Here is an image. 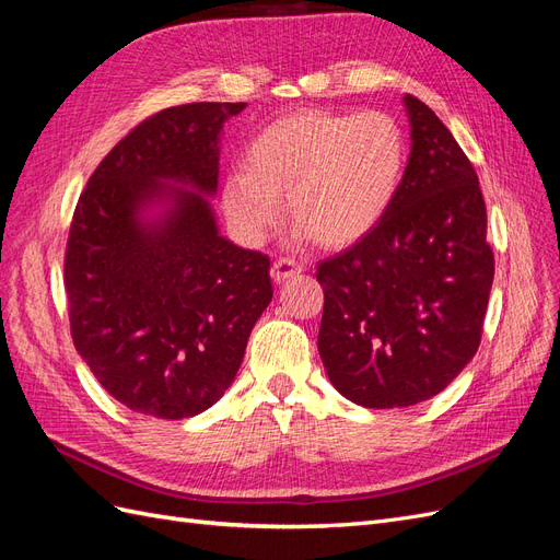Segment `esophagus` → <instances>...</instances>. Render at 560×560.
Segmentation results:
<instances>
[{
    "instance_id": "obj_1",
    "label": "esophagus",
    "mask_w": 560,
    "mask_h": 560,
    "mask_svg": "<svg viewBox=\"0 0 560 560\" xmlns=\"http://www.w3.org/2000/svg\"><path fill=\"white\" fill-rule=\"evenodd\" d=\"M303 270V264L290 259V257H280L273 261V266H270V276H273V280L280 284L284 280H290L292 276L301 273Z\"/></svg>"
}]
</instances>
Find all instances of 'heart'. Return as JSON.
Instances as JSON below:
<instances>
[{"instance_id":"obj_1","label":"heart","mask_w":560,"mask_h":560,"mask_svg":"<svg viewBox=\"0 0 560 560\" xmlns=\"http://www.w3.org/2000/svg\"><path fill=\"white\" fill-rule=\"evenodd\" d=\"M406 161L409 142L393 114L301 109L249 140L245 167L224 179V212L257 243L280 222L287 194L296 238L350 247L395 206Z\"/></svg>"}]
</instances>
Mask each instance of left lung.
Here are the masks:
<instances>
[{
    "label": "left lung",
    "mask_w": 560,
    "mask_h": 560,
    "mask_svg": "<svg viewBox=\"0 0 560 560\" xmlns=\"http://www.w3.org/2000/svg\"><path fill=\"white\" fill-rule=\"evenodd\" d=\"M411 156L395 206L366 238L317 264V350L334 387L366 409L425 401L479 350L495 257L479 177L451 130L404 97Z\"/></svg>",
    "instance_id": "obj_1"
}]
</instances>
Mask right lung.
<instances>
[{
  "instance_id": "right-lung-1",
  "label": "right lung",
  "mask_w": 560,
  "mask_h": 560,
  "mask_svg": "<svg viewBox=\"0 0 560 560\" xmlns=\"http://www.w3.org/2000/svg\"><path fill=\"white\" fill-rule=\"evenodd\" d=\"M243 109L191 103L144 118L77 202L65 249L72 341L135 413L182 420L210 409L273 299L270 259L219 235L202 196L217 191L219 132ZM151 207L164 212L147 218Z\"/></svg>"
}]
</instances>
